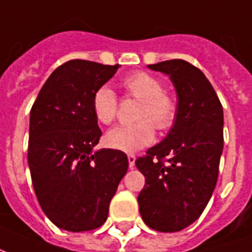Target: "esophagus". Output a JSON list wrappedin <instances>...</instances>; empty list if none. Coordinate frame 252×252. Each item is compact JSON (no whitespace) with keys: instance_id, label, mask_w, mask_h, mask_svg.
I'll use <instances>...</instances> for the list:
<instances>
[{"instance_id":"1","label":"esophagus","mask_w":252,"mask_h":252,"mask_svg":"<svg viewBox=\"0 0 252 252\" xmlns=\"http://www.w3.org/2000/svg\"><path fill=\"white\" fill-rule=\"evenodd\" d=\"M135 160H136V157L135 155H132V154H129L128 155V164H129V167H133L135 166Z\"/></svg>"}]
</instances>
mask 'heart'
<instances>
[{
  "label": "heart",
  "mask_w": 252,
  "mask_h": 252,
  "mask_svg": "<svg viewBox=\"0 0 252 252\" xmlns=\"http://www.w3.org/2000/svg\"><path fill=\"white\" fill-rule=\"evenodd\" d=\"M123 88L132 97L140 99L142 105L136 113V123L110 129L105 142L113 150L136 153L147 147L155 139V129L167 131L177 119V101L164 92L163 82L148 72H133L124 78ZM95 119L105 126L112 124L117 116V97L108 86L99 88L93 95Z\"/></svg>",
  "instance_id": "b5f03b06"
}]
</instances>
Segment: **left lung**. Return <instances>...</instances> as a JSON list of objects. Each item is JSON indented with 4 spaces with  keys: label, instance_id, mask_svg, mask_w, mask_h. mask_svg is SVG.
<instances>
[{
    "label": "left lung",
    "instance_id": "8db88e82",
    "mask_svg": "<svg viewBox=\"0 0 252 252\" xmlns=\"http://www.w3.org/2000/svg\"><path fill=\"white\" fill-rule=\"evenodd\" d=\"M148 68L171 79L177 119L167 136L135 162L146 177L139 212L155 231L178 232L201 216L216 186L224 146L222 106L204 72L189 62L173 59Z\"/></svg>",
    "mask_w": 252,
    "mask_h": 252
}]
</instances>
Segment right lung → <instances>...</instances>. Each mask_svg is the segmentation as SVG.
I'll list each match as a JSON object with an SVG mask.
<instances>
[{"label":"right lung","instance_id":"obj_1","mask_svg":"<svg viewBox=\"0 0 252 252\" xmlns=\"http://www.w3.org/2000/svg\"><path fill=\"white\" fill-rule=\"evenodd\" d=\"M119 68L74 59L48 77L30 116L28 166L36 197L58 228L101 227L128 170L123 151L101 148L93 95Z\"/></svg>","mask_w":252,"mask_h":252}]
</instances>
